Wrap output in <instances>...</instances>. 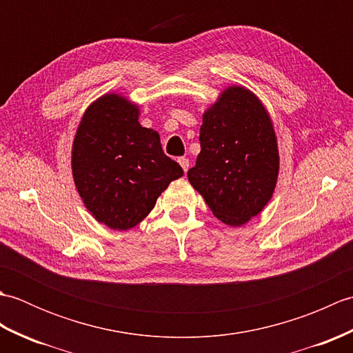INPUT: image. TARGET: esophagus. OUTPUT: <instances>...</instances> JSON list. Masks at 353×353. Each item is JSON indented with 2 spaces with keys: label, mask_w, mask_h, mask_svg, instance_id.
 Returning <instances> with one entry per match:
<instances>
[{
  "label": "esophagus",
  "mask_w": 353,
  "mask_h": 353,
  "mask_svg": "<svg viewBox=\"0 0 353 353\" xmlns=\"http://www.w3.org/2000/svg\"><path fill=\"white\" fill-rule=\"evenodd\" d=\"M177 162L181 163V167L183 168V171H188V168H190V159H188V157H179Z\"/></svg>",
  "instance_id": "esophagus-1"
}]
</instances>
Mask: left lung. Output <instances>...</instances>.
I'll return each instance as SVG.
<instances>
[{
	"label": "left lung",
	"instance_id": "8db88e82",
	"mask_svg": "<svg viewBox=\"0 0 353 353\" xmlns=\"http://www.w3.org/2000/svg\"><path fill=\"white\" fill-rule=\"evenodd\" d=\"M199 139L188 181L216 219L241 226L272 199L279 172L268 112L249 89L230 86L205 112Z\"/></svg>",
	"mask_w": 353,
	"mask_h": 353
}]
</instances>
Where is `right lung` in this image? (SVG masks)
I'll return each mask as SVG.
<instances>
[{"mask_svg": "<svg viewBox=\"0 0 353 353\" xmlns=\"http://www.w3.org/2000/svg\"><path fill=\"white\" fill-rule=\"evenodd\" d=\"M137 104L106 94L85 112L72 144V176L94 219L115 230L141 223L167 186L183 176L159 133L138 123Z\"/></svg>", "mask_w": 353, "mask_h": 353, "instance_id": "right-lung-1", "label": "right lung"}]
</instances>
